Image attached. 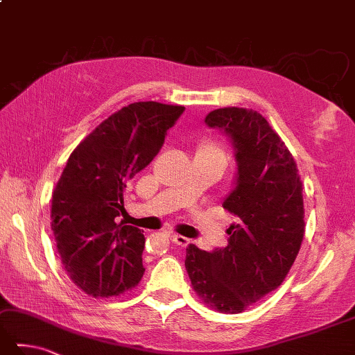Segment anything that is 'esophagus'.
I'll use <instances>...</instances> for the list:
<instances>
[{
    "instance_id": "1",
    "label": "esophagus",
    "mask_w": 355,
    "mask_h": 355,
    "mask_svg": "<svg viewBox=\"0 0 355 355\" xmlns=\"http://www.w3.org/2000/svg\"><path fill=\"white\" fill-rule=\"evenodd\" d=\"M170 239L173 241V243L180 245V247H185L190 244V239L185 238V236H180V235H170Z\"/></svg>"
}]
</instances>
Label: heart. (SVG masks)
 I'll return each instance as SVG.
<instances>
[{
    "mask_svg": "<svg viewBox=\"0 0 355 355\" xmlns=\"http://www.w3.org/2000/svg\"><path fill=\"white\" fill-rule=\"evenodd\" d=\"M196 156L215 160V162H218L220 166H223V168H224V165L227 162L224 150L220 148V146L216 142H213V140H209V139L202 140V142L199 144L198 151H196Z\"/></svg>",
    "mask_w": 355,
    "mask_h": 355,
    "instance_id": "1",
    "label": "heart"
}]
</instances>
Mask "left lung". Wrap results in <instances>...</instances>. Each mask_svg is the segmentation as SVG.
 Returning <instances> with one entry per match:
<instances>
[{
  "mask_svg": "<svg viewBox=\"0 0 355 355\" xmlns=\"http://www.w3.org/2000/svg\"><path fill=\"white\" fill-rule=\"evenodd\" d=\"M205 125L230 139L235 187L223 207L236 216L229 244L211 252L189 244L185 269L205 304L239 313L283 283L304 236L303 184L291 151L259 112L219 108Z\"/></svg>",
  "mask_w": 355,
  "mask_h": 355,
  "instance_id": "left-lung-1",
  "label": "left lung"
}]
</instances>
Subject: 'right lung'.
<instances>
[{
	"instance_id": "add662e5",
	"label": "right lung",
	"mask_w": 355,
	"mask_h": 355,
	"mask_svg": "<svg viewBox=\"0 0 355 355\" xmlns=\"http://www.w3.org/2000/svg\"><path fill=\"white\" fill-rule=\"evenodd\" d=\"M184 106L137 102L111 114L78 144L52 195V232L64 270L96 298L119 295L144 277L145 236L116 224L123 189L165 142Z\"/></svg>"
}]
</instances>
